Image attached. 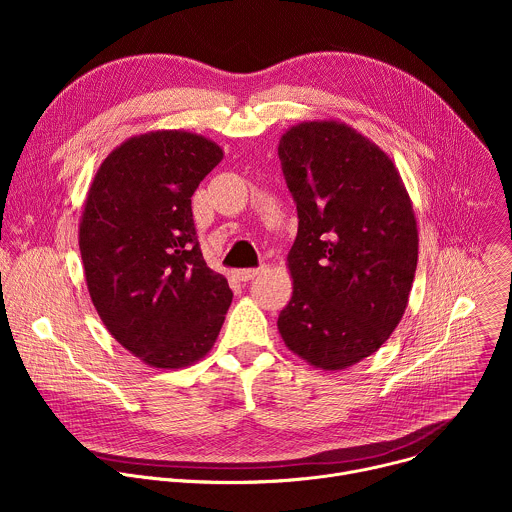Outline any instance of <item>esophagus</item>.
Masks as SVG:
<instances>
[{"label":"esophagus","mask_w":512,"mask_h":512,"mask_svg":"<svg viewBox=\"0 0 512 512\" xmlns=\"http://www.w3.org/2000/svg\"><path fill=\"white\" fill-rule=\"evenodd\" d=\"M263 273V267H257V269H239V271H235V275L241 279V281H251V279H255L257 275H261Z\"/></svg>","instance_id":"esophagus-1"}]
</instances>
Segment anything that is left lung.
Here are the masks:
<instances>
[{"instance_id": "obj_1", "label": "left lung", "mask_w": 512, "mask_h": 512, "mask_svg": "<svg viewBox=\"0 0 512 512\" xmlns=\"http://www.w3.org/2000/svg\"><path fill=\"white\" fill-rule=\"evenodd\" d=\"M277 154L300 218L277 330L314 369L344 371L405 314L419 249L413 202L389 154L344 121L291 125Z\"/></svg>"}]
</instances>
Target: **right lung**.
<instances>
[{
	"label": "right lung",
	"mask_w": 512,
	"mask_h": 512,
	"mask_svg": "<svg viewBox=\"0 0 512 512\" xmlns=\"http://www.w3.org/2000/svg\"><path fill=\"white\" fill-rule=\"evenodd\" d=\"M216 141L158 129L101 162L79 223L91 302L109 334L152 369H186L214 346L233 300L198 247L192 194L223 160Z\"/></svg>",
	"instance_id": "obj_1"
}]
</instances>
